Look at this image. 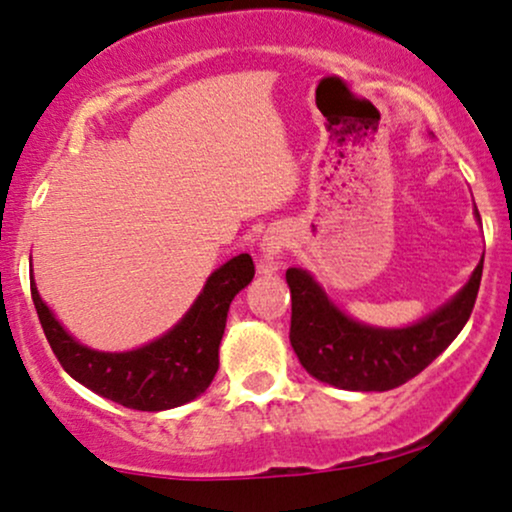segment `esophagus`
Wrapping results in <instances>:
<instances>
[{
	"label": "esophagus",
	"instance_id": "1",
	"mask_svg": "<svg viewBox=\"0 0 512 512\" xmlns=\"http://www.w3.org/2000/svg\"><path fill=\"white\" fill-rule=\"evenodd\" d=\"M283 248H286V234L281 229H269L260 241V271L271 274L281 264Z\"/></svg>",
	"mask_w": 512,
	"mask_h": 512
}]
</instances>
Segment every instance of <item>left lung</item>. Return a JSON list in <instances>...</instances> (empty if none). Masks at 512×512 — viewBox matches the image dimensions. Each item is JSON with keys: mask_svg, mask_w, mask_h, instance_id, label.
Here are the masks:
<instances>
[{"mask_svg": "<svg viewBox=\"0 0 512 512\" xmlns=\"http://www.w3.org/2000/svg\"><path fill=\"white\" fill-rule=\"evenodd\" d=\"M482 262L449 302L404 328H378L352 319L307 269L290 267V345L304 371L340 390L387 392L404 385L463 331L480 290Z\"/></svg>", "mask_w": 512, "mask_h": 512, "instance_id": "left-lung-1", "label": "left lung"}]
</instances>
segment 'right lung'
<instances>
[{"label": "right lung", "instance_id": "right-lung-1", "mask_svg": "<svg viewBox=\"0 0 512 512\" xmlns=\"http://www.w3.org/2000/svg\"><path fill=\"white\" fill-rule=\"evenodd\" d=\"M255 276L248 252L212 271L189 312L170 331L129 352H99L77 342L30 281L32 302L63 371L77 383L134 411H167L208 390L219 368L229 304Z\"/></svg>", "mask_w": 512, "mask_h": 512}]
</instances>
